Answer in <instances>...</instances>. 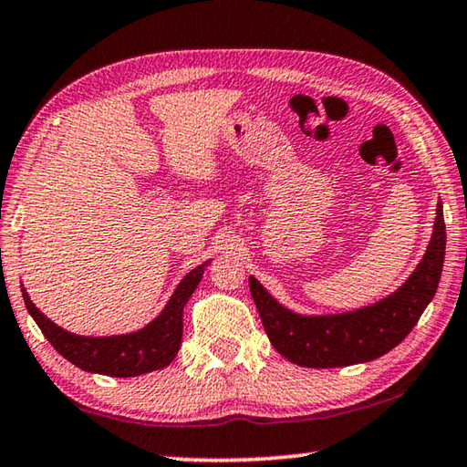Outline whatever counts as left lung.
Wrapping results in <instances>:
<instances>
[{
  "label": "left lung",
  "instance_id": "1",
  "mask_svg": "<svg viewBox=\"0 0 467 467\" xmlns=\"http://www.w3.org/2000/svg\"><path fill=\"white\" fill-rule=\"evenodd\" d=\"M445 220L439 205L429 251L408 282L381 303L329 317L295 315L249 278L264 329L284 358L298 367L336 368L383 357L404 339L437 292L445 262Z\"/></svg>",
  "mask_w": 467,
  "mask_h": 467
}]
</instances>
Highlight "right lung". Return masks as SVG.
Masks as SVG:
<instances>
[{"label":"right lung","instance_id":"obj_1","mask_svg":"<svg viewBox=\"0 0 467 467\" xmlns=\"http://www.w3.org/2000/svg\"><path fill=\"white\" fill-rule=\"evenodd\" d=\"M208 264L197 265L189 272L171 296L164 311L136 334L115 337H82L61 329L36 309L26 290L22 288L25 305L33 315L43 336L63 358L88 373L110 377H136L167 367L177 357L181 337H183V306L200 284Z\"/></svg>","mask_w":467,"mask_h":467}]
</instances>
